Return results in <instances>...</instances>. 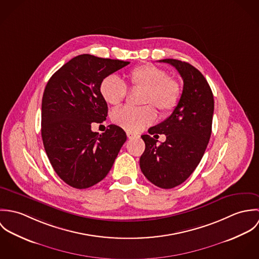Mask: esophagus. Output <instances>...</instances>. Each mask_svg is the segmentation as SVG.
<instances>
[{
	"label": "esophagus",
	"instance_id": "obj_1",
	"mask_svg": "<svg viewBox=\"0 0 259 259\" xmlns=\"http://www.w3.org/2000/svg\"><path fill=\"white\" fill-rule=\"evenodd\" d=\"M126 136H127V138H128L130 140L136 139V138H139V137H140L139 135H136V134H134V133H132V132H126Z\"/></svg>",
	"mask_w": 259,
	"mask_h": 259
}]
</instances>
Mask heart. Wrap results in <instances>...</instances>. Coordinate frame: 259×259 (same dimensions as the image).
I'll use <instances>...</instances> for the list:
<instances>
[{"label":"heart","mask_w":259,"mask_h":259,"mask_svg":"<svg viewBox=\"0 0 259 259\" xmlns=\"http://www.w3.org/2000/svg\"><path fill=\"white\" fill-rule=\"evenodd\" d=\"M126 76L132 89L144 90L141 95V104L150 105L115 110L111 115L115 124L130 132H139L156 119V111L151 104L162 114H168L178 106L182 95L181 85L177 79L168 76L163 69L145 64L131 70ZM100 93L109 105L118 106L126 97L127 88L117 75L109 74L102 79Z\"/></svg>","instance_id":"b5f03b06"}]
</instances>
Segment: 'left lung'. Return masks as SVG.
<instances>
[{"mask_svg":"<svg viewBox=\"0 0 259 259\" xmlns=\"http://www.w3.org/2000/svg\"><path fill=\"white\" fill-rule=\"evenodd\" d=\"M159 62L178 70L184 89L172 113L142 136L146 149L140 166L151 184L167 189L182 185L200 162L211 135L214 101L207 80L193 66L175 59ZM154 133L165 134L166 142L156 144Z\"/></svg>","mask_w":259,"mask_h":259,"instance_id":"obj_1","label":"left lung"}]
</instances>
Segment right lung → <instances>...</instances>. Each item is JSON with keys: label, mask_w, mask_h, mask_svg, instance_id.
<instances>
[{"label": "right lung", "mask_w": 259, "mask_h": 259, "mask_svg": "<svg viewBox=\"0 0 259 259\" xmlns=\"http://www.w3.org/2000/svg\"><path fill=\"white\" fill-rule=\"evenodd\" d=\"M130 62L74 57L49 79L41 100V139L49 160L67 185L83 189L103 181L126 141L124 131L111 124L100 135L108 105L100 93L102 79Z\"/></svg>", "instance_id": "obj_1"}]
</instances>
